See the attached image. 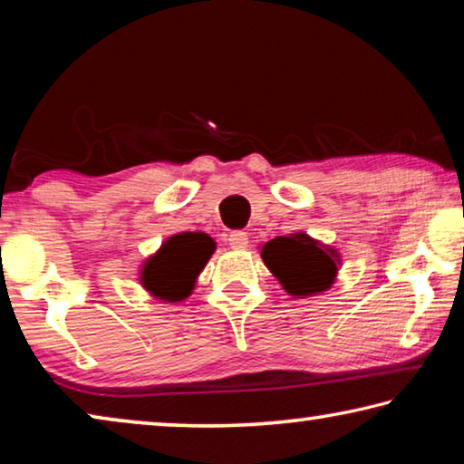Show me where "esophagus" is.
Here are the masks:
<instances>
[{
    "label": "esophagus",
    "mask_w": 464,
    "mask_h": 464,
    "mask_svg": "<svg viewBox=\"0 0 464 464\" xmlns=\"http://www.w3.org/2000/svg\"><path fill=\"white\" fill-rule=\"evenodd\" d=\"M227 241H229L231 249L241 251V249L247 247L249 237H247V233H243V231H233V233H229V237H227Z\"/></svg>",
    "instance_id": "esophagus-1"
}]
</instances>
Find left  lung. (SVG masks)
I'll return each mask as SVG.
<instances>
[{"label": "left lung", "instance_id": "8db88e82", "mask_svg": "<svg viewBox=\"0 0 464 464\" xmlns=\"http://www.w3.org/2000/svg\"><path fill=\"white\" fill-rule=\"evenodd\" d=\"M262 260L293 296L324 293L334 285L337 274L334 251L324 249L304 233L264 243Z\"/></svg>", "mask_w": 464, "mask_h": 464}]
</instances>
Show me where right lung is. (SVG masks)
Returning a JSON list of instances; mask_svg holds the SVG:
<instances>
[{"mask_svg":"<svg viewBox=\"0 0 464 464\" xmlns=\"http://www.w3.org/2000/svg\"><path fill=\"white\" fill-rule=\"evenodd\" d=\"M215 251V241L204 233H179L163 243L143 268V285L163 301H182L192 293L194 280Z\"/></svg>","mask_w":464,"mask_h":464,"instance_id":"1","label":"right lung"}]
</instances>
